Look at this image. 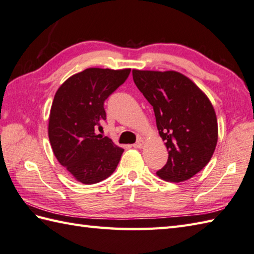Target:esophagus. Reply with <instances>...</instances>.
Returning <instances> with one entry per match:
<instances>
[{"label": "esophagus", "instance_id": "34e87169", "mask_svg": "<svg viewBox=\"0 0 254 254\" xmlns=\"http://www.w3.org/2000/svg\"><path fill=\"white\" fill-rule=\"evenodd\" d=\"M133 146H134V148H142L144 146V141L142 138H139V139H137V142L133 145Z\"/></svg>", "mask_w": 254, "mask_h": 254}]
</instances>
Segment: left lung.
Masks as SVG:
<instances>
[{"mask_svg":"<svg viewBox=\"0 0 254 254\" xmlns=\"http://www.w3.org/2000/svg\"><path fill=\"white\" fill-rule=\"evenodd\" d=\"M133 80L154 108L168 161L160 179L182 182L201 171L216 148L217 118L212 102L192 80L176 71L133 69Z\"/></svg>","mask_w":254,"mask_h":254,"instance_id":"obj_1","label":"left lung"}]
</instances>
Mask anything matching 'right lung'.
<instances>
[{
	"instance_id": "right-lung-1",
	"label": "right lung",
	"mask_w": 254,
	"mask_h": 254,
	"mask_svg": "<svg viewBox=\"0 0 254 254\" xmlns=\"http://www.w3.org/2000/svg\"><path fill=\"white\" fill-rule=\"evenodd\" d=\"M130 72L89 67L72 75L57 90L48 124L49 141L59 163L84 185L105 180L120 161L124 149L96 130L106 120L105 100Z\"/></svg>"
}]
</instances>
